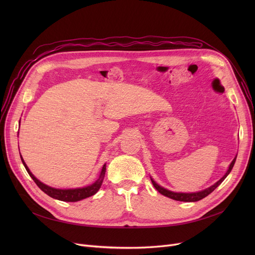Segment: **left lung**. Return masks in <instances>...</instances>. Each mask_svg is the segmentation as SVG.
Returning <instances> with one entry per match:
<instances>
[{
	"mask_svg": "<svg viewBox=\"0 0 255 255\" xmlns=\"http://www.w3.org/2000/svg\"><path fill=\"white\" fill-rule=\"evenodd\" d=\"M236 156H237V155H236ZM235 160H236V157L232 160V163H231V165H230V167H229V169H228L227 173H226L225 175H223L217 183H215V184L213 185V186H211L210 188L204 189V190L199 191V192H192V194H181V192H172V191H170V190H167V189H165V188H163V187H160L159 185L156 184L152 179H151V181H152L153 186L155 187V189L159 192V194H161V195H164V196H166V197H168V198H170V199L176 200V201L196 202V201H199V200H201V199L205 198L206 196L210 195L211 192H213L216 188H217V187L219 186V185L223 182V180H225L226 177L228 176V174L231 172V170H232V168H233V166H234V164H235Z\"/></svg>",
	"mask_w": 255,
	"mask_h": 255,
	"instance_id": "obj_1",
	"label": "left lung"
}]
</instances>
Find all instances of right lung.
Wrapping results in <instances>:
<instances>
[{
    "label": "right lung",
    "mask_w": 255,
    "mask_h": 255,
    "mask_svg": "<svg viewBox=\"0 0 255 255\" xmlns=\"http://www.w3.org/2000/svg\"><path fill=\"white\" fill-rule=\"evenodd\" d=\"M21 160H22L23 165H24L26 171L28 172L29 176L34 180V182L37 184L38 187H39L43 192H45L48 196H50L54 199L60 200V201H65V202H76V201H80V200L86 199L88 197H91L95 194H97V191L100 189V187H101L104 175H105V171H106V165H104L102 168L101 174H100V176H99V179L94 184L89 185V186H87V187L76 188V189H56V188H52V187L48 186V185L41 183L40 181H38L36 177L32 174V172L29 171V169L25 165L22 156H21Z\"/></svg>",
    "instance_id": "right-lung-1"
}]
</instances>
